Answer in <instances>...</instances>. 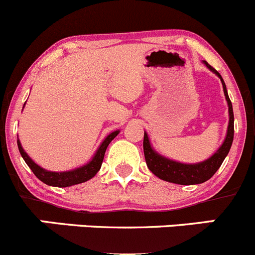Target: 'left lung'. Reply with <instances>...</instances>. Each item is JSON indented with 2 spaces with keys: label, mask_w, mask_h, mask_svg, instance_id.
Here are the masks:
<instances>
[{
  "label": "left lung",
  "mask_w": 255,
  "mask_h": 255,
  "mask_svg": "<svg viewBox=\"0 0 255 255\" xmlns=\"http://www.w3.org/2000/svg\"><path fill=\"white\" fill-rule=\"evenodd\" d=\"M207 68L212 71L216 76L221 78L222 86H223L224 96H226L227 103H228V112H229V123L228 129H227L226 138H224L223 143L221 147L216 150L213 155L208 158V159L203 160L199 163H180L177 160L169 159V158L164 157V155L159 154L153 149L152 144H150L149 137L147 133L144 132V138H143V150H144V157L147 167L149 168L150 172L154 175H157L160 179L165 180V182L175 183V184L182 185H190V184H201V183L207 182L213 177L214 173L219 169V167L223 163L224 158L228 155L229 149L232 147L234 137V115H233V107H232V102L229 100L228 92H227L226 83H224L222 76L214 70L212 66H209L206 61H203Z\"/></svg>",
  "instance_id": "8db88e82"
}]
</instances>
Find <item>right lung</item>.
Returning a JSON list of instances; mask_svg holds the SVG:
<instances>
[{"label": "right lung", "mask_w": 255, "mask_h": 255, "mask_svg": "<svg viewBox=\"0 0 255 255\" xmlns=\"http://www.w3.org/2000/svg\"><path fill=\"white\" fill-rule=\"evenodd\" d=\"M24 105H26V103H24ZM120 132L121 130L117 129L115 130V132L110 133V134L103 139V142L101 143L100 147L97 148L95 155H93L92 159H91L90 162L81 165V167L75 168V169L65 170V172H52V170H47L44 169V168L39 167V165L36 164V163L32 160V158H29V155L24 152L18 138H17V145H18L19 153H21L24 162L27 163V165L31 168L32 172L34 173V175H36L39 180H42L44 184L51 185V187L65 188L71 187V185L75 184H80V183L83 182H87V180H90L91 178H93L97 174L98 170L101 169V165H102L103 158H105V153L108 144L117 137V134Z\"/></svg>", "instance_id": "1"}]
</instances>
